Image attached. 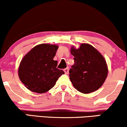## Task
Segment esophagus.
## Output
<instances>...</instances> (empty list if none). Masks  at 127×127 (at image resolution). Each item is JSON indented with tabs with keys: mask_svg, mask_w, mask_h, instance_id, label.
<instances>
[{
	"mask_svg": "<svg viewBox=\"0 0 127 127\" xmlns=\"http://www.w3.org/2000/svg\"><path fill=\"white\" fill-rule=\"evenodd\" d=\"M64 72L65 74H68V68L67 67V68H64Z\"/></svg>",
	"mask_w": 127,
	"mask_h": 127,
	"instance_id": "esophagus-1",
	"label": "esophagus"
}]
</instances>
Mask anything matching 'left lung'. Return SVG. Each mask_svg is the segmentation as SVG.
I'll return each mask as SVG.
<instances>
[{
    "label": "left lung",
    "instance_id": "1",
    "mask_svg": "<svg viewBox=\"0 0 127 127\" xmlns=\"http://www.w3.org/2000/svg\"><path fill=\"white\" fill-rule=\"evenodd\" d=\"M75 64L69 70L70 79L78 91L89 94L98 90L104 84L108 67L104 57L88 43H81L76 49L71 47Z\"/></svg>",
    "mask_w": 127,
    "mask_h": 127
}]
</instances>
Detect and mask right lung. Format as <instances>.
I'll return each instance as SVG.
<instances>
[{"label": "right lung", "mask_w": 127, "mask_h": 127, "mask_svg": "<svg viewBox=\"0 0 127 127\" xmlns=\"http://www.w3.org/2000/svg\"><path fill=\"white\" fill-rule=\"evenodd\" d=\"M58 48L57 45L42 43L33 47L22 59L18 76L30 91L40 94L46 93L64 73L57 68V61L53 60Z\"/></svg>", "instance_id": "1"}]
</instances>
